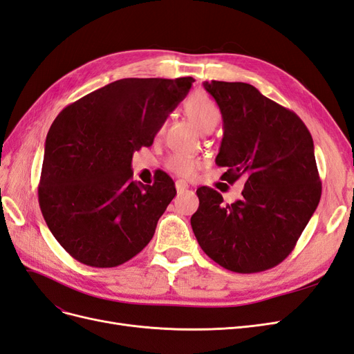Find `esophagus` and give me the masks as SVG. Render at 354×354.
<instances>
[{"label":"esophagus","instance_id":"1","mask_svg":"<svg viewBox=\"0 0 354 354\" xmlns=\"http://www.w3.org/2000/svg\"><path fill=\"white\" fill-rule=\"evenodd\" d=\"M187 187H189V185L186 183V181H183V180L176 181V189H177L178 194H181V192H185Z\"/></svg>","mask_w":354,"mask_h":354}]
</instances>
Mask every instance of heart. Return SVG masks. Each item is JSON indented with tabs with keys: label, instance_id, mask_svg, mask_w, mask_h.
I'll list each match as a JSON object with an SVG mask.
<instances>
[{
	"label": "heart",
	"instance_id": "obj_1",
	"mask_svg": "<svg viewBox=\"0 0 354 354\" xmlns=\"http://www.w3.org/2000/svg\"><path fill=\"white\" fill-rule=\"evenodd\" d=\"M185 111L186 115L189 116V120L194 122L195 127L202 133L214 130L221 118L217 104L212 102L209 95L201 91L192 94L186 100ZM162 133L164 125L159 128V134ZM165 167L171 173L181 178H190L195 176L199 168V159L187 153H174L168 158Z\"/></svg>",
	"mask_w": 354,
	"mask_h": 354
}]
</instances>
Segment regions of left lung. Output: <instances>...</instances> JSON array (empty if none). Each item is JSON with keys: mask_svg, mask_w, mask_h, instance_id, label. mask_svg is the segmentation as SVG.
<instances>
[{"mask_svg": "<svg viewBox=\"0 0 354 354\" xmlns=\"http://www.w3.org/2000/svg\"><path fill=\"white\" fill-rule=\"evenodd\" d=\"M218 104L223 140L216 158L227 183L245 177L242 198L224 203L217 190H196L190 224L211 260L238 273H257L291 254L317 208L322 185L313 138L304 122L251 84L205 81Z\"/></svg>", "mask_w": 354, "mask_h": 354, "instance_id": "8db88e82", "label": "left lung"}]
</instances>
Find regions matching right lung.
I'll list each match as a JSON object with an SVG mask.
<instances>
[{"mask_svg":"<svg viewBox=\"0 0 354 354\" xmlns=\"http://www.w3.org/2000/svg\"><path fill=\"white\" fill-rule=\"evenodd\" d=\"M192 77L124 78L66 106L51 124L38 199L53 236L75 260L116 267L151 242L176 196L165 173L133 181V153L152 146Z\"/></svg>","mask_w":354,"mask_h":354,"instance_id":"1","label":"right lung"}]
</instances>
